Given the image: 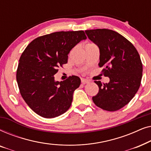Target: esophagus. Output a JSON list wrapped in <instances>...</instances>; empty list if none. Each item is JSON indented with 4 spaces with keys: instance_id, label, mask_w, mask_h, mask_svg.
Returning a JSON list of instances; mask_svg holds the SVG:
<instances>
[{
    "instance_id": "esophagus-1",
    "label": "esophagus",
    "mask_w": 151,
    "mask_h": 151,
    "mask_svg": "<svg viewBox=\"0 0 151 151\" xmlns=\"http://www.w3.org/2000/svg\"><path fill=\"white\" fill-rule=\"evenodd\" d=\"M81 82L83 84H85L88 83V82H89V80H88L86 79H83V78H82V79H81Z\"/></svg>"
}]
</instances>
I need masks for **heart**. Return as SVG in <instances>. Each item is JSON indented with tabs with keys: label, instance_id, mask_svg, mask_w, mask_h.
<instances>
[{
	"label": "heart",
	"instance_id": "b5f03b06",
	"mask_svg": "<svg viewBox=\"0 0 151 151\" xmlns=\"http://www.w3.org/2000/svg\"><path fill=\"white\" fill-rule=\"evenodd\" d=\"M88 45H91V44H88Z\"/></svg>",
	"mask_w": 151,
	"mask_h": 151
}]
</instances>
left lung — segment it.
I'll use <instances>...</instances> for the list:
<instances>
[{"label":"left lung","instance_id":"left-lung-1","mask_svg":"<svg viewBox=\"0 0 151 151\" xmlns=\"http://www.w3.org/2000/svg\"><path fill=\"white\" fill-rule=\"evenodd\" d=\"M85 32L100 49L98 65L110 79L106 84L95 81L99 91L93 101L103 110H119L133 99L141 84L143 67L139 53L130 41L115 31L96 29Z\"/></svg>","mask_w":151,"mask_h":151}]
</instances>
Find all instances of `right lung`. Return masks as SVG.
Wrapping results in <instances>:
<instances>
[{
    "mask_svg": "<svg viewBox=\"0 0 151 151\" xmlns=\"http://www.w3.org/2000/svg\"><path fill=\"white\" fill-rule=\"evenodd\" d=\"M86 38L84 31L51 33L34 39L22 52L16 71L18 86L23 100L40 116L58 117L71 106L81 80L71 76L55 81L54 75L67 63L72 48Z\"/></svg>",
    "mask_w": 151,
    "mask_h": 151,
    "instance_id": "obj_1",
    "label": "right lung"
}]
</instances>
